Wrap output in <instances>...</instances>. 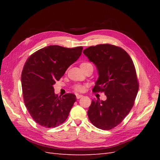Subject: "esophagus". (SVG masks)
Instances as JSON below:
<instances>
[{
    "label": "esophagus",
    "mask_w": 160,
    "mask_h": 160,
    "mask_svg": "<svg viewBox=\"0 0 160 160\" xmlns=\"http://www.w3.org/2000/svg\"><path fill=\"white\" fill-rule=\"evenodd\" d=\"M82 95H79V94H77L76 95V98L77 99H80V98H82Z\"/></svg>",
    "instance_id": "34e87169"
}]
</instances>
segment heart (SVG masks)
I'll return each mask as SVG.
<instances>
[{"mask_svg": "<svg viewBox=\"0 0 160 160\" xmlns=\"http://www.w3.org/2000/svg\"><path fill=\"white\" fill-rule=\"evenodd\" d=\"M87 65H92V64L89 62H83L81 64L80 66H87ZM73 88L75 91H78V92H83V91L85 90L86 86L83 85V84H75V85L73 87Z\"/></svg>", "mask_w": 160, "mask_h": 160, "instance_id": "b5f03b06", "label": "heart"}]
</instances>
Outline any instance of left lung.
Instances as JSON below:
<instances>
[{"label": "left lung", "mask_w": 160, "mask_h": 160, "mask_svg": "<svg viewBox=\"0 0 160 160\" xmlns=\"http://www.w3.org/2000/svg\"><path fill=\"white\" fill-rule=\"evenodd\" d=\"M93 62L99 78L93 92H104L106 100H92L87 114L95 127L110 130L120 124L133 107L139 82L133 62L127 52L117 46L103 44L83 51Z\"/></svg>", "instance_id": "8db88e82"}]
</instances>
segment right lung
Segmentation results:
<instances>
[{
  "label": "right lung",
  "instance_id": "obj_1",
  "mask_svg": "<svg viewBox=\"0 0 160 160\" xmlns=\"http://www.w3.org/2000/svg\"><path fill=\"white\" fill-rule=\"evenodd\" d=\"M82 49V47L50 45L38 50L27 60L21 75L23 99L37 124L53 128L67 120L76 97L73 93L58 97L53 86L79 58Z\"/></svg>",
  "mask_w": 160,
  "mask_h": 160
}]
</instances>
